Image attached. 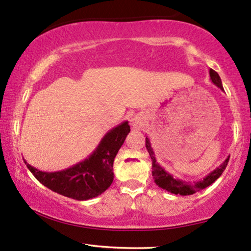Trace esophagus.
I'll list each match as a JSON object with an SVG mask.
<instances>
[{
    "mask_svg": "<svg viewBox=\"0 0 251 251\" xmlns=\"http://www.w3.org/2000/svg\"><path fill=\"white\" fill-rule=\"evenodd\" d=\"M145 123H146V117L143 116L142 113H138V115H135L131 119V125L133 126V128L135 129H140L141 127H143Z\"/></svg>",
    "mask_w": 251,
    "mask_h": 251,
    "instance_id": "34e87169",
    "label": "esophagus"
}]
</instances>
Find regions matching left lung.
Segmentation results:
<instances>
[{"label": "left lung", "instance_id": "1", "mask_svg": "<svg viewBox=\"0 0 251 251\" xmlns=\"http://www.w3.org/2000/svg\"><path fill=\"white\" fill-rule=\"evenodd\" d=\"M209 73H210V79H211V81L215 83L217 87H219L220 89H224L223 85H222V79H220L218 73H217L215 70H212V69H210ZM146 147H147V150H148L150 157H151V162H152L151 173H152L153 180H155L156 185L160 187V188L168 190V192H170V193L176 194V195H182V196L192 195V194H195V193L200 192V190L206 188V187L215 182L216 180L218 179L220 176H222V173L224 172V170L226 169L227 163H228V160H229V157H227V158L225 159V162H224L223 164L219 166V168L213 170V171L211 173H209L205 178L200 180V181L189 183V182L182 181V180H180V179H175L171 175H170V173L166 172L165 170L156 162L155 153H153V150L151 148V143H150L148 138H146Z\"/></svg>", "mask_w": 251, "mask_h": 251}]
</instances>
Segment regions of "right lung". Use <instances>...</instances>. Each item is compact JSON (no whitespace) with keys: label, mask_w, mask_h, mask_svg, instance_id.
<instances>
[{"label":"right lung","mask_w":251,"mask_h":251,"mask_svg":"<svg viewBox=\"0 0 251 251\" xmlns=\"http://www.w3.org/2000/svg\"><path fill=\"white\" fill-rule=\"evenodd\" d=\"M129 131L128 122L113 127L88 158L63 171L43 172L24 162L36 180L47 188L66 198L86 201L101 195L111 186L113 160Z\"/></svg>","instance_id":"obj_1"}]
</instances>
